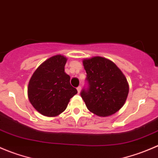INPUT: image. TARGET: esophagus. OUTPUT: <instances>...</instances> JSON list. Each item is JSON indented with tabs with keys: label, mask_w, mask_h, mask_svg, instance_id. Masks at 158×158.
<instances>
[{
	"label": "esophagus",
	"mask_w": 158,
	"mask_h": 158,
	"mask_svg": "<svg viewBox=\"0 0 158 158\" xmlns=\"http://www.w3.org/2000/svg\"><path fill=\"white\" fill-rule=\"evenodd\" d=\"M77 91H78V93H80V91H81V86L77 87Z\"/></svg>",
	"instance_id": "1"
}]
</instances>
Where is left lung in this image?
Instances as JSON below:
<instances>
[{"label":"left lung","mask_w":158,"mask_h":158,"mask_svg":"<svg viewBox=\"0 0 158 158\" xmlns=\"http://www.w3.org/2000/svg\"><path fill=\"white\" fill-rule=\"evenodd\" d=\"M82 63L88 88L83 89L80 94L87 109L100 116L114 114L124 105L129 93L125 76L106 58L95 56L83 59Z\"/></svg>","instance_id":"8db88e82"}]
</instances>
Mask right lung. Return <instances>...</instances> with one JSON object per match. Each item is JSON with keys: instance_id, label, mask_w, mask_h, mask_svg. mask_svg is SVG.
<instances>
[{"instance_id": "add662e5", "label": "right lung", "mask_w": 158, "mask_h": 158, "mask_svg": "<svg viewBox=\"0 0 158 158\" xmlns=\"http://www.w3.org/2000/svg\"><path fill=\"white\" fill-rule=\"evenodd\" d=\"M67 59L57 55L45 60L31 77L27 96L34 108L46 116H56L65 111L70 99L77 93L65 73Z\"/></svg>"}]
</instances>
